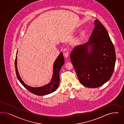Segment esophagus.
<instances>
[{
	"label": "esophagus",
	"mask_w": 124,
	"mask_h": 124,
	"mask_svg": "<svg viewBox=\"0 0 124 124\" xmlns=\"http://www.w3.org/2000/svg\"><path fill=\"white\" fill-rule=\"evenodd\" d=\"M63 54L64 57L67 58L69 55V49L67 48H64L63 50Z\"/></svg>",
	"instance_id": "esophagus-1"
}]
</instances>
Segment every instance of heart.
<instances>
[{
  "mask_svg": "<svg viewBox=\"0 0 124 124\" xmlns=\"http://www.w3.org/2000/svg\"><path fill=\"white\" fill-rule=\"evenodd\" d=\"M81 34H82V35H83V34H84V33H83V32H82V33H81Z\"/></svg>",
  "mask_w": 124,
  "mask_h": 124,
  "instance_id": "heart-1",
  "label": "heart"
}]
</instances>
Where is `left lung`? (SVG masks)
<instances>
[{"instance_id":"left-lung-1","label":"left lung","mask_w":124,"mask_h":124,"mask_svg":"<svg viewBox=\"0 0 124 124\" xmlns=\"http://www.w3.org/2000/svg\"><path fill=\"white\" fill-rule=\"evenodd\" d=\"M89 41L76 45L70 60L79 82L85 86L97 88L109 80L114 70L116 55L114 45L105 27L98 19ZM91 51H88V46Z\"/></svg>"}]
</instances>
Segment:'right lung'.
I'll use <instances>...</instances> for the list:
<instances>
[{
    "mask_svg": "<svg viewBox=\"0 0 124 124\" xmlns=\"http://www.w3.org/2000/svg\"><path fill=\"white\" fill-rule=\"evenodd\" d=\"M17 54V52L16 55ZM64 60L63 54L61 52L55 61L54 64V73L52 79L51 81L47 85L43 86L33 88L29 86L26 85L23 82L22 79H21L19 75L18 69L17 67V56H16L15 60V68L16 74L17 78L19 79V82L27 90L30 91L31 93L37 95H44L46 94L51 93L54 91L56 90L57 89L59 85L60 84V77L59 74L60 69L64 64Z\"/></svg>",
    "mask_w": 124,
    "mask_h": 124,
    "instance_id": "obj_1",
    "label": "right lung"
}]
</instances>
